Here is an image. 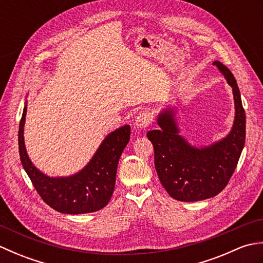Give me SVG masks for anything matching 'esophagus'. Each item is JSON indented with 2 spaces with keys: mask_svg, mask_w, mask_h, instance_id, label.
<instances>
[{
  "mask_svg": "<svg viewBox=\"0 0 263 263\" xmlns=\"http://www.w3.org/2000/svg\"><path fill=\"white\" fill-rule=\"evenodd\" d=\"M152 122H153V115L150 114L149 111L144 110V111H142V113H140L137 116L135 125L138 128H144V127H147Z\"/></svg>",
  "mask_w": 263,
  "mask_h": 263,
  "instance_id": "esophagus-1",
  "label": "esophagus"
}]
</instances>
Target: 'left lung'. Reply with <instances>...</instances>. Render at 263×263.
Returning a JSON list of instances; mask_svg holds the SVG:
<instances>
[{
  "mask_svg": "<svg viewBox=\"0 0 263 263\" xmlns=\"http://www.w3.org/2000/svg\"><path fill=\"white\" fill-rule=\"evenodd\" d=\"M232 87L235 117L228 135L209 146H192L180 135L176 108L167 106L157 116L159 130L147 133L155 149V167L172 198L184 202L209 199L220 193L235 171L245 143V111L241 92L230 69L215 61Z\"/></svg>",
  "mask_w": 263,
  "mask_h": 263,
  "instance_id": "left-lung-1",
  "label": "left lung"
}]
</instances>
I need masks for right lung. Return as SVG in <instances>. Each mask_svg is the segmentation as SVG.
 Returning <instances> with one entry per match:
<instances>
[{
	"instance_id": "add662e5",
	"label": "right lung",
	"mask_w": 263,
	"mask_h": 263,
	"mask_svg": "<svg viewBox=\"0 0 263 263\" xmlns=\"http://www.w3.org/2000/svg\"><path fill=\"white\" fill-rule=\"evenodd\" d=\"M26 114L27 100L19 125V154L24 170L41 198L62 214H88L104 208L114 192L117 165L130 140V125L108 133L81 171L70 176L51 177L39 171L27 154L24 138Z\"/></svg>"
}]
</instances>
